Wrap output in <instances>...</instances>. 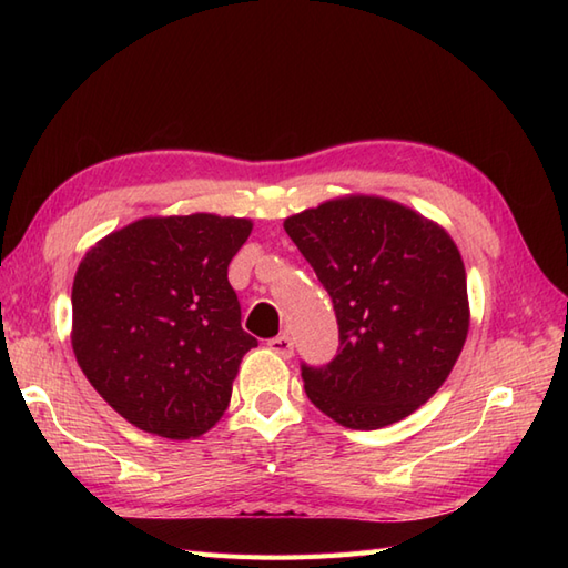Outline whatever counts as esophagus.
Masks as SVG:
<instances>
[{
	"label": "esophagus",
	"mask_w": 568,
	"mask_h": 568,
	"mask_svg": "<svg viewBox=\"0 0 568 568\" xmlns=\"http://www.w3.org/2000/svg\"><path fill=\"white\" fill-rule=\"evenodd\" d=\"M268 348H271L273 354L281 356V358H291L293 356V342H291V336H287V334L273 336V339L268 342Z\"/></svg>",
	"instance_id": "obj_1"
}]
</instances>
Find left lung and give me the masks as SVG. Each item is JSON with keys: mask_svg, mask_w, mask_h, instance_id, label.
I'll return each mask as SVG.
<instances>
[{"mask_svg": "<svg viewBox=\"0 0 568 568\" xmlns=\"http://www.w3.org/2000/svg\"><path fill=\"white\" fill-rule=\"evenodd\" d=\"M287 236L327 287L339 354L303 366L312 405L348 429H381L437 393L468 336L466 268L449 232L378 195L287 216Z\"/></svg>", "mask_w": 568, "mask_h": 568, "instance_id": "8db88e82", "label": "left lung"}]
</instances>
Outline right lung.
Listing matches in <instances>:
<instances>
[{
  "label": "right lung",
  "mask_w": 568,
  "mask_h": 568,
  "mask_svg": "<svg viewBox=\"0 0 568 568\" xmlns=\"http://www.w3.org/2000/svg\"><path fill=\"white\" fill-rule=\"evenodd\" d=\"M253 229L210 212L143 216L100 239L72 281V352L84 378L131 425L195 439L232 400L241 329L226 268Z\"/></svg>",
  "instance_id": "obj_1"
}]
</instances>
